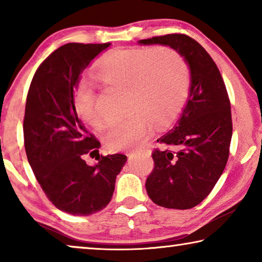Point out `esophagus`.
<instances>
[{"mask_svg": "<svg viewBox=\"0 0 262 262\" xmlns=\"http://www.w3.org/2000/svg\"><path fill=\"white\" fill-rule=\"evenodd\" d=\"M137 152H140V150L139 149H134V150H132V151L128 152V155H133V154H137Z\"/></svg>", "mask_w": 262, "mask_h": 262, "instance_id": "34e87169", "label": "esophagus"}]
</instances>
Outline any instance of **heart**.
<instances>
[{
	"label": "heart",
	"instance_id": "heart-1",
	"mask_svg": "<svg viewBox=\"0 0 262 262\" xmlns=\"http://www.w3.org/2000/svg\"><path fill=\"white\" fill-rule=\"evenodd\" d=\"M100 79L126 88L122 118L110 122L104 133L112 151L140 145L150 134V122L162 127L180 113L189 91V69L183 56L170 47L117 50L96 69ZM76 111L92 127L101 123L97 92L89 81L77 86Z\"/></svg>",
	"mask_w": 262,
	"mask_h": 262
}]
</instances>
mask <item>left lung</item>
Listing matches in <instances>:
<instances>
[{
  "instance_id": "8db88e82",
  "label": "left lung",
  "mask_w": 262,
  "mask_h": 262,
  "mask_svg": "<svg viewBox=\"0 0 262 262\" xmlns=\"http://www.w3.org/2000/svg\"><path fill=\"white\" fill-rule=\"evenodd\" d=\"M139 43L171 47L188 66L186 106L170 132L157 140L173 150H155L145 189L158 206L190 209L208 196L227 165L232 136L227 88L211 56L188 35L166 34Z\"/></svg>"
}]
</instances>
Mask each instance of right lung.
Listing matches in <instances>:
<instances>
[{
    "mask_svg": "<svg viewBox=\"0 0 262 262\" xmlns=\"http://www.w3.org/2000/svg\"><path fill=\"white\" fill-rule=\"evenodd\" d=\"M111 43H66L39 66L29 89L24 144L32 171L57 209L89 216L108 205L127 162L121 154L99 156L100 143L78 119L75 106L81 75ZM99 152L95 166L83 156Z\"/></svg>",
    "mask_w": 262,
    "mask_h": 262,
    "instance_id": "add662e5",
    "label": "right lung"
}]
</instances>
